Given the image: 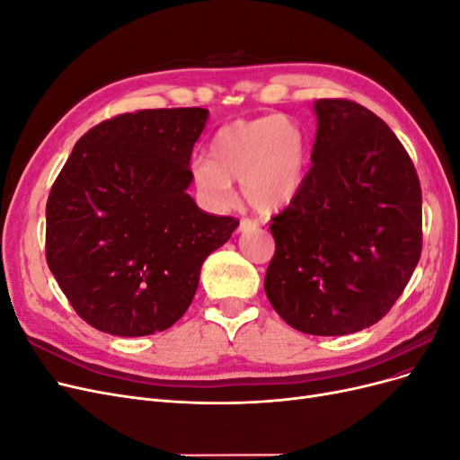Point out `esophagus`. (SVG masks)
I'll return each instance as SVG.
<instances>
[{
  "mask_svg": "<svg viewBox=\"0 0 460 460\" xmlns=\"http://www.w3.org/2000/svg\"><path fill=\"white\" fill-rule=\"evenodd\" d=\"M257 226H259L257 220H253V218H242L240 220V232H252Z\"/></svg>",
  "mask_w": 460,
  "mask_h": 460,
  "instance_id": "1",
  "label": "esophagus"
}]
</instances>
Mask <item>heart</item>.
Returning a JSON list of instances; mask_svg holds the SVG:
<instances>
[{"label":"heart","mask_w":460,"mask_h":460,"mask_svg":"<svg viewBox=\"0 0 460 460\" xmlns=\"http://www.w3.org/2000/svg\"><path fill=\"white\" fill-rule=\"evenodd\" d=\"M307 169V140L296 120L267 115L222 127L208 159L191 166L193 182L207 199L226 203L230 180H240L245 199L261 213L280 211L294 201Z\"/></svg>","instance_id":"obj_1"}]
</instances>
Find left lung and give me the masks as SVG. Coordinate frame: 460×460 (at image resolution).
I'll return each instance as SVG.
<instances>
[{"mask_svg": "<svg viewBox=\"0 0 460 460\" xmlns=\"http://www.w3.org/2000/svg\"><path fill=\"white\" fill-rule=\"evenodd\" d=\"M313 164L272 217L264 291L286 323L345 336L382 320L422 253V190L407 149L372 111L318 100Z\"/></svg>", "mask_w": 460, "mask_h": 460, "instance_id": "1", "label": "left lung"}]
</instances>
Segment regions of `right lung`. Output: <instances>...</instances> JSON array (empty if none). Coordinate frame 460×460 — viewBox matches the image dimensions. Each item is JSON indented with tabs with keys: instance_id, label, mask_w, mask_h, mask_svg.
<instances>
[{
	"instance_id": "1",
	"label": "right lung",
	"mask_w": 460,
	"mask_h": 460,
	"mask_svg": "<svg viewBox=\"0 0 460 460\" xmlns=\"http://www.w3.org/2000/svg\"><path fill=\"white\" fill-rule=\"evenodd\" d=\"M201 107L142 109L76 142L46 205V259L76 314L122 338L171 328L196 296L203 261L240 220L186 191Z\"/></svg>"
}]
</instances>
